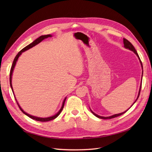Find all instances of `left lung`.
Returning <instances> with one entry per match:
<instances>
[{
  "label": "left lung",
  "instance_id": "obj_1",
  "mask_svg": "<svg viewBox=\"0 0 152 152\" xmlns=\"http://www.w3.org/2000/svg\"><path fill=\"white\" fill-rule=\"evenodd\" d=\"M124 47L125 48H127V49H129V50H131V51H133V52L137 55V57H138V59H139V60H140V64H141V65H142V62H141V61H140V57H139V56H138V53H137V50H135V48H134V46H133V44H132L129 41V40H127V39H125V38H124ZM142 86V85H141ZM141 86H140V89H139V92H138V97H137V99H136V101H135V102H136L137 101V99H138V96H139V95H140V89H141ZM135 102L133 103V104H134L135 103ZM132 105V106H133ZM131 108V107H130ZM128 109V110H129ZM91 110V112L93 113V115H95L96 117H97V118H101V119H112V118H115V117H118V116H119V115H122V114H124V113H125L127 111H125V112H122V113H120V114H115V115H111V116H109V117H102V116H100V115H97V114H95L94 112H93L91 110Z\"/></svg>",
  "mask_w": 152,
  "mask_h": 152
}]
</instances>
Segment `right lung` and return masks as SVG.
Listing matches in <instances>:
<instances>
[{"mask_svg": "<svg viewBox=\"0 0 152 152\" xmlns=\"http://www.w3.org/2000/svg\"><path fill=\"white\" fill-rule=\"evenodd\" d=\"M48 37H51V34H47V35H42V36H40L39 38H38L37 39L35 40L34 42H33L31 44H28V46H27L26 47H25L24 48H23V49L19 51V52L17 54V56H15V59L14 60V61H13V63H12V67H11V69H10V86H11V88H12V90L13 91V88H12V73H13V70H14V69L15 67V65L16 64V62H17V61L19 57L21 56V54L23 52V51H27V50L30 49V48H33V46H36V45H37L38 44H39L40 42L42 41L43 40H44L45 38H47ZM13 93H14V91H13ZM15 97V96H14ZM15 101H16V99H15ZM66 101V98L64 99L63 101V104H62V107L61 108L60 110L58 112L57 114L56 115H54L53 116H51V117H48V118H38V117H35V116H33V115H31L30 114H27V113H26L25 112H24L23 110V109L20 107V106L19 105L18 101H16V102H17V104L19 106V108H20V110H21V112L23 113V114H25L26 115H27L28 117H29L30 118L33 119H34V120H37V121H51V120H53V119H56L58 115H59L60 114V113L61 112V111H62V110L63 109V107H64V102H65Z\"/></svg>", "mask_w": 152, "mask_h": 152, "instance_id": "right-lung-1", "label": "right lung"}]
</instances>
